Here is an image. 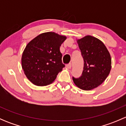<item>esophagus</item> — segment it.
Here are the masks:
<instances>
[{
	"label": "esophagus",
	"mask_w": 126,
	"mask_h": 126,
	"mask_svg": "<svg viewBox=\"0 0 126 126\" xmlns=\"http://www.w3.org/2000/svg\"><path fill=\"white\" fill-rule=\"evenodd\" d=\"M66 67L68 69H71V67H72V64H71V63H69V64H68L66 65Z\"/></svg>",
	"instance_id": "esophagus-1"
}]
</instances>
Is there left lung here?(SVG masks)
Segmentation results:
<instances>
[{
	"mask_svg": "<svg viewBox=\"0 0 126 126\" xmlns=\"http://www.w3.org/2000/svg\"><path fill=\"white\" fill-rule=\"evenodd\" d=\"M77 43L84 61L82 75L72 77L74 82L83 90L97 87L106 79L111 68L109 52L101 41L88 35L78 39Z\"/></svg>",
	"mask_w": 126,
	"mask_h": 126,
	"instance_id": "obj_1",
	"label": "left lung"
}]
</instances>
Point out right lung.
Here are the masks:
<instances>
[{
	"label": "right lung",
	"instance_id": "1",
	"mask_svg": "<svg viewBox=\"0 0 126 126\" xmlns=\"http://www.w3.org/2000/svg\"><path fill=\"white\" fill-rule=\"evenodd\" d=\"M66 38L54 32L44 33L27 45L22 56V67L32 83L46 86L55 80L64 67L60 46Z\"/></svg>",
	"mask_w": 126,
	"mask_h": 126
}]
</instances>
